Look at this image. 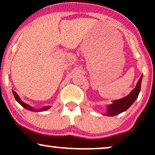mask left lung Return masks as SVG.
Returning <instances> with one entry per match:
<instances>
[{
  "label": "left lung",
  "instance_id": "8db88e82",
  "mask_svg": "<svg viewBox=\"0 0 155 155\" xmlns=\"http://www.w3.org/2000/svg\"><path fill=\"white\" fill-rule=\"evenodd\" d=\"M142 79H143V75L140 76L139 80L137 81L136 87L134 88V90L131 91V92L128 96L122 99H118V100L113 101V103L111 104L108 105L107 113L104 114V115L114 116L126 111L134 103V101L136 100L137 97H138L140 91Z\"/></svg>",
  "mask_w": 155,
  "mask_h": 155
}]
</instances>
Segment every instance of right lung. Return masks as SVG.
<instances>
[{
    "label": "right lung",
    "mask_w": 155,
    "mask_h": 155,
    "mask_svg": "<svg viewBox=\"0 0 155 155\" xmlns=\"http://www.w3.org/2000/svg\"><path fill=\"white\" fill-rule=\"evenodd\" d=\"M12 93H13L14 97H15V98L16 101H18V102L20 104L21 106H22V107H24L25 109H26L27 110H29V111H46V110H48V109H50V108L51 107V106H46V107H44L42 108H40V109H35L33 107H31L29 105L27 104H25V102H23V101L20 99V97H19L18 94H17V93L15 92L14 90H12Z\"/></svg>",
    "instance_id": "obj_1"
}]
</instances>
